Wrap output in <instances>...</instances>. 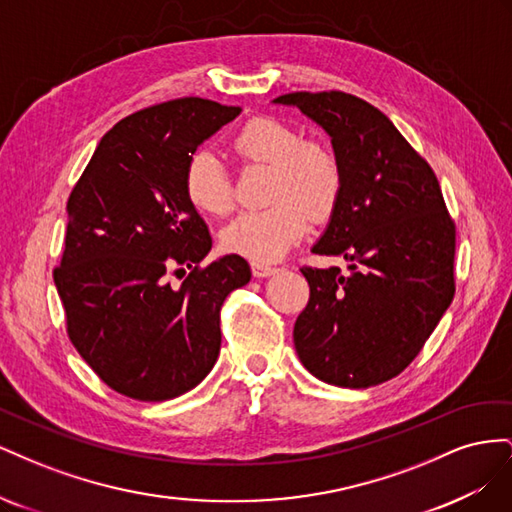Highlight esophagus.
Returning a JSON list of instances; mask_svg holds the SVG:
<instances>
[{
    "mask_svg": "<svg viewBox=\"0 0 512 512\" xmlns=\"http://www.w3.org/2000/svg\"><path fill=\"white\" fill-rule=\"evenodd\" d=\"M273 273H277L275 267L265 265V262H252V275L254 277H269Z\"/></svg>",
    "mask_w": 512,
    "mask_h": 512,
    "instance_id": "1",
    "label": "esophagus"
}]
</instances>
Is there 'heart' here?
I'll use <instances>...</instances> for the list:
<instances>
[{
  "mask_svg": "<svg viewBox=\"0 0 512 512\" xmlns=\"http://www.w3.org/2000/svg\"><path fill=\"white\" fill-rule=\"evenodd\" d=\"M235 149L247 162L273 168L269 200L273 205L245 211L222 232L230 254L256 262L284 256L309 228V218L324 220L335 211L344 173L335 153L273 117L247 121L235 136ZM183 190L203 213L222 215L232 207V183L224 164L209 149H198L185 164Z\"/></svg>",
  "mask_w": 512,
  "mask_h": 512,
  "instance_id": "b5f03b06",
  "label": "heart"
}]
</instances>
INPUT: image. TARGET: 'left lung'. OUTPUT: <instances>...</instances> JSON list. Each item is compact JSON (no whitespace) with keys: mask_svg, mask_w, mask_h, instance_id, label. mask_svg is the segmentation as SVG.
<instances>
[{"mask_svg":"<svg viewBox=\"0 0 512 512\" xmlns=\"http://www.w3.org/2000/svg\"><path fill=\"white\" fill-rule=\"evenodd\" d=\"M331 136L344 188L314 254L337 267L301 273L307 307L294 348L318 380L367 389L401 374L455 297V222L440 183L393 121L344 91H294L273 100Z\"/></svg>","mask_w":512,"mask_h":512,"instance_id":"obj_1","label":"left lung"}]
</instances>
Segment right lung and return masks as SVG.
Masks as SVG:
<instances>
[{
	"label": "right lung",
	"instance_id": "right-lung-1",
	"mask_svg": "<svg viewBox=\"0 0 512 512\" xmlns=\"http://www.w3.org/2000/svg\"><path fill=\"white\" fill-rule=\"evenodd\" d=\"M239 113L205 98L143 108L102 136L68 198L66 250L55 269L68 335L121 395L179 397L218 361L220 307L252 271L237 254L198 267L211 235L183 175L192 153ZM175 264L193 269L179 289L165 282Z\"/></svg>",
	"mask_w": 512,
	"mask_h": 512
}]
</instances>
